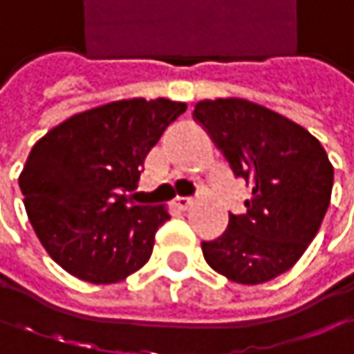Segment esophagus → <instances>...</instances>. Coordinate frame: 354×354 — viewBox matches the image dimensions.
Segmentation results:
<instances>
[{
    "label": "esophagus",
    "mask_w": 354,
    "mask_h": 354,
    "mask_svg": "<svg viewBox=\"0 0 354 354\" xmlns=\"http://www.w3.org/2000/svg\"><path fill=\"white\" fill-rule=\"evenodd\" d=\"M192 204H194V200H192V198H175V200H173V206H175V208H179V210H187Z\"/></svg>",
    "instance_id": "34e87169"
}]
</instances>
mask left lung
Segmentation results:
<instances>
[{"mask_svg": "<svg viewBox=\"0 0 354 354\" xmlns=\"http://www.w3.org/2000/svg\"><path fill=\"white\" fill-rule=\"evenodd\" d=\"M194 120L252 187L244 214L212 242L206 263L244 286L286 273L317 236L330 206L334 167L322 144L294 120L240 97L198 102Z\"/></svg>", "mask_w": 354, "mask_h": 354, "instance_id": "8db88e82", "label": "left lung"}]
</instances>
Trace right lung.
I'll return each mask as SVG.
<instances>
[{
  "mask_svg": "<svg viewBox=\"0 0 354 354\" xmlns=\"http://www.w3.org/2000/svg\"><path fill=\"white\" fill-rule=\"evenodd\" d=\"M185 104L110 102L54 127L41 138L18 177L30 225L48 254L89 283H116L142 269L165 206H138L144 160Z\"/></svg>",
  "mask_w": 354,
  "mask_h": 354,
  "instance_id": "right-lung-1",
  "label": "right lung"
}]
</instances>
